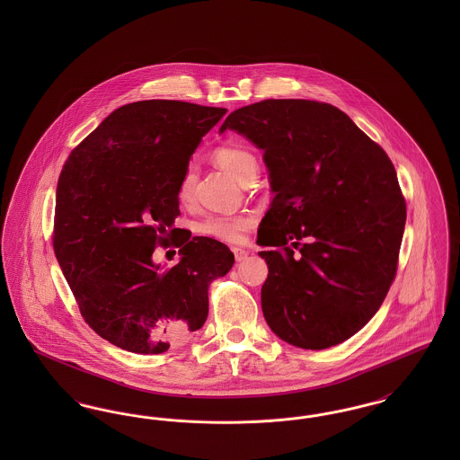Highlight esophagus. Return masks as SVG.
I'll use <instances>...</instances> for the list:
<instances>
[{
  "label": "esophagus",
  "instance_id": "obj_1",
  "mask_svg": "<svg viewBox=\"0 0 460 460\" xmlns=\"http://www.w3.org/2000/svg\"><path fill=\"white\" fill-rule=\"evenodd\" d=\"M233 253H234L236 262H243V261H246V257H248V252L243 250V248H233Z\"/></svg>",
  "mask_w": 460,
  "mask_h": 460
}]
</instances>
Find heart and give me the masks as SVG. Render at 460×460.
<instances>
[{
  "instance_id": "heart-1",
  "label": "heart",
  "mask_w": 460,
  "mask_h": 460,
  "mask_svg": "<svg viewBox=\"0 0 460 460\" xmlns=\"http://www.w3.org/2000/svg\"><path fill=\"white\" fill-rule=\"evenodd\" d=\"M216 164L222 167L227 174L233 175L238 182H244L250 175L259 172V162L255 155L248 148L240 145H226L220 146L214 154ZM197 172L193 167H188L177 186V199L181 203H190L195 197ZM255 224L253 216H208L199 220L197 231L201 236L224 243H241L244 233L252 229Z\"/></svg>"
}]
</instances>
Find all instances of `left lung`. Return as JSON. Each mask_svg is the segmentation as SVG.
I'll use <instances>...</instances> for the list:
<instances>
[{
    "label": "left lung",
    "instance_id": "8db88e82",
    "mask_svg": "<svg viewBox=\"0 0 460 460\" xmlns=\"http://www.w3.org/2000/svg\"><path fill=\"white\" fill-rule=\"evenodd\" d=\"M227 129L262 150L274 193L257 234L278 246L259 252L269 328L305 350L343 343L371 321L396 274L407 208L392 160L345 111L312 100L234 110Z\"/></svg>",
    "mask_w": 460,
    "mask_h": 460
}]
</instances>
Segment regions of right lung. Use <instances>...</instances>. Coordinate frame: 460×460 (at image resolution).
<instances>
[{"mask_svg": "<svg viewBox=\"0 0 460 460\" xmlns=\"http://www.w3.org/2000/svg\"><path fill=\"white\" fill-rule=\"evenodd\" d=\"M226 109L145 100L113 110L72 150L57 186L53 248L89 328L132 353H164L208 315V286L233 252L174 227L177 186ZM172 240L165 270L154 246Z\"/></svg>", "mask_w": 460, "mask_h": 460, "instance_id": "1", "label": "right lung"}]
</instances>
